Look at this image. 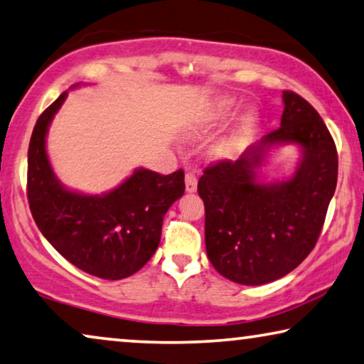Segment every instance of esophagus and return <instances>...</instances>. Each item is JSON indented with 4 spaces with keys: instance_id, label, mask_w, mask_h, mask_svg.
Returning <instances> with one entry per match:
<instances>
[{
    "instance_id": "obj_1",
    "label": "esophagus",
    "mask_w": 364,
    "mask_h": 364,
    "mask_svg": "<svg viewBox=\"0 0 364 364\" xmlns=\"http://www.w3.org/2000/svg\"><path fill=\"white\" fill-rule=\"evenodd\" d=\"M184 183H186V191L188 193H194L198 189V178L191 171L186 173V176H184Z\"/></svg>"
}]
</instances>
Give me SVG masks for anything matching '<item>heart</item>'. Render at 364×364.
Wrapping results in <instances>:
<instances>
[{"mask_svg": "<svg viewBox=\"0 0 364 364\" xmlns=\"http://www.w3.org/2000/svg\"><path fill=\"white\" fill-rule=\"evenodd\" d=\"M232 114H234V102L229 101V100H224L219 106H217L214 117H215V121H224V119L230 117ZM245 134H247V130H243V132L237 135V137L227 140V142H224L219 149H217V154L224 155V156L230 155L232 151H235L238 149V145L243 142V139H245Z\"/></svg>", "mask_w": 364, "mask_h": 364, "instance_id": "obj_1", "label": "heart"}]
</instances>
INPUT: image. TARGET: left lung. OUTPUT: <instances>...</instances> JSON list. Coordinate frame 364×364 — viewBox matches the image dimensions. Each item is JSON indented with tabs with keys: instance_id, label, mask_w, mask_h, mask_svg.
Masks as SVG:
<instances>
[{
	"instance_id": "1",
	"label": "left lung",
	"mask_w": 364,
	"mask_h": 364,
	"mask_svg": "<svg viewBox=\"0 0 364 364\" xmlns=\"http://www.w3.org/2000/svg\"><path fill=\"white\" fill-rule=\"evenodd\" d=\"M281 126L238 160L209 165L198 193L205 209V250L213 267L238 284L283 278L316 247L337 188V147L318 112L299 95L283 91ZM301 149L295 175L281 183L259 181L269 148Z\"/></svg>"
}]
</instances>
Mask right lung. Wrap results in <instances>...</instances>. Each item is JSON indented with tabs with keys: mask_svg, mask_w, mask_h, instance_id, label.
<instances>
[{
	"mask_svg": "<svg viewBox=\"0 0 364 364\" xmlns=\"http://www.w3.org/2000/svg\"><path fill=\"white\" fill-rule=\"evenodd\" d=\"M67 91L37 119L27 151V199L50 245L85 273L122 279L137 273L159 248L170 205L184 193V171L171 175L139 168L105 194L70 191L57 180L46 135Z\"/></svg>",
	"mask_w": 364,
	"mask_h": 364,
	"instance_id": "1",
	"label": "right lung"
}]
</instances>
